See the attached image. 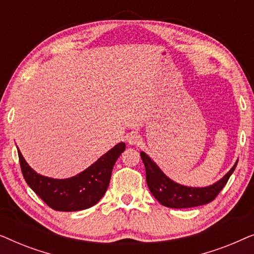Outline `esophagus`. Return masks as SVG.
Segmentation results:
<instances>
[{
    "instance_id": "esophagus-1",
    "label": "esophagus",
    "mask_w": 254,
    "mask_h": 254,
    "mask_svg": "<svg viewBox=\"0 0 254 254\" xmlns=\"http://www.w3.org/2000/svg\"><path fill=\"white\" fill-rule=\"evenodd\" d=\"M140 141H141V136L137 133H134V131H131V133L128 134L127 142L129 144H131V145L138 144V143H140Z\"/></svg>"
}]
</instances>
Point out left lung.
I'll use <instances>...</instances> for the list:
<instances>
[{"label":"left lung","mask_w":254,"mask_h":254,"mask_svg":"<svg viewBox=\"0 0 254 254\" xmlns=\"http://www.w3.org/2000/svg\"><path fill=\"white\" fill-rule=\"evenodd\" d=\"M141 158L145 168V180L149 190L159 203L169 208H192L211 202L228 183L237 166L236 162L230 171L217 183L211 186L197 189L183 186L172 182L143 151H141Z\"/></svg>","instance_id":"8db88e82"}]
</instances>
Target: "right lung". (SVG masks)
I'll return each mask as SVG.
<instances>
[{
	"mask_svg": "<svg viewBox=\"0 0 254 254\" xmlns=\"http://www.w3.org/2000/svg\"><path fill=\"white\" fill-rule=\"evenodd\" d=\"M126 144H117L79 175L67 179H53L38 175L29 166L18 149L24 179L34 193L52 209L77 211L88 209L102 199L109 187L112 169Z\"/></svg>",
	"mask_w": 254,
	"mask_h": 254,
	"instance_id": "obj_1",
	"label": "right lung"
}]
</instances>
